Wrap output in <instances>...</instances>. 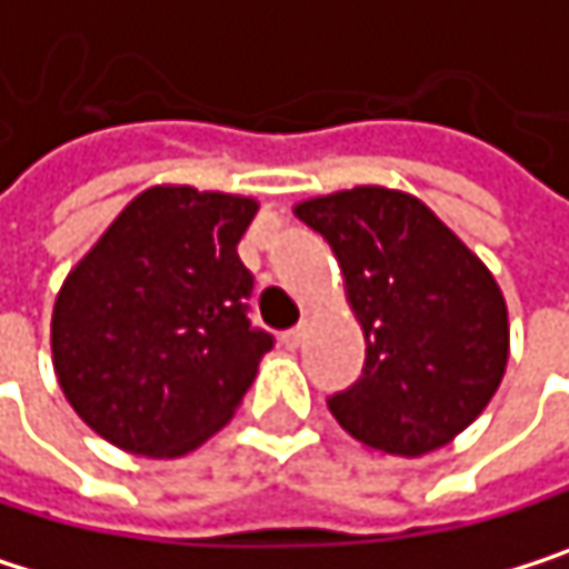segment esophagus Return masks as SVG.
Returning <instances> with one entry per match:
<instances>
[{"mask_svg": "<svg viewBox=\"0 0 569 569\" xmlns=\"http://www.w3.org/2000/svg\"><path fill=\"white\" fill-rule=\"evenodd\" d=\"M305 338H308V328H305V325H298V328L284 331V345H288V348H301V345H305Z\"/></svg>", "mask_w": 569, "mask_h": 569, "instance_id": "34e87169", "label": "esophagus"}]
</instances>
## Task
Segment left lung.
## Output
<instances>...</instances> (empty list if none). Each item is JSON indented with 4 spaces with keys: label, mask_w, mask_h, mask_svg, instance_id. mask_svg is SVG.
Masks as SVG:
<instances>
[{
    "label": "left lung",
    "mask_w": 569,
    "mask_h": 569,
    "mask_svg": "<svg viewBox=\"0 0 569 569\" xmlns=\"http://www.w3.org/2000/svg\"><path fill=\"white\" fill-rule=\"evenodd\" d=\"M295 218L331 244L366 335L362 379L328 402L338 426L382 456L416 459L452 442L510 359L492 271L406 190H335L295 203Z\"/></svg>",
    "instance_id": "left-lung-1"
}]
</instances>
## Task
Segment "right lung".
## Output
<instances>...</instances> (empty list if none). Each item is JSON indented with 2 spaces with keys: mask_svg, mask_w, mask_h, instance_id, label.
<instances>
[{
  "mask_svg": "<svg viewBox=\"0 0 569 569\" xmlns=\"http://www.w3.org/2000/svg\"><path fill=\"white\" fill-rule=\"evenodd\" d=\"M258 200L187 183L137 193L66 274L52 369L73 412L150 459L193 452L251 389L271 335L251 328L238 244Z\"/></svg>",
  "mask_w": 569,
  "mask_h": 569,
  "instance_id": "1",
  "label": "right lung"
}]
</instances>
